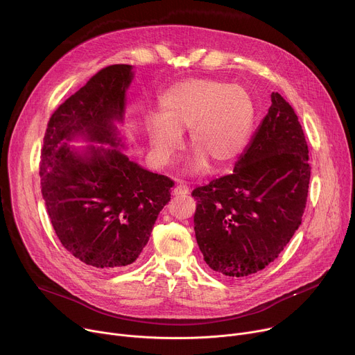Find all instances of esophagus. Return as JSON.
<instances>
[{
	"instance_id": "34e87169",
	"label": "esophagus",
	"mask_w": 355,
	"mask_h": 355,
	"mask_svg": "<svg viewBox=\"0 0 355 355\" xmlns=\"http://www.w3.org/2000/svg\"><path fill=\"white\" fill-rule=\"evenodd\" d=\"M187 193H189V188L181 182L178 185H175V188L173 189V195H175V196H182Z\"/></svg>"
}]
</instances>
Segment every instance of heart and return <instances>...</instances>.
I'll list each match as a JSON object with an SVG mask.
<instances>
[{
	"instance_id": "heart-1",
	"label": "heart",
	"mask_w": 355,
	"mask_h": 355,
	"mask_svg": "<svg viewBox=\"0 0 355 355\" xmlns=\"http://www.w3.org/2000/svg\"><path fill=\"white\" fill-rule=\"evenodd\" d=\"M252 121L254 105L248 92L219 80L192 78L173 85L159 101L157 118L144 122V135L153 157L160 164L171 162L181 147V133L188 130L195 155L192 173L233 162L243 150Z\"/></svg>"
}]
</instances>
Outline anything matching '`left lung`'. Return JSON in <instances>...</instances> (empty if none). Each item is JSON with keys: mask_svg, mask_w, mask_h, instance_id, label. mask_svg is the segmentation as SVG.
Returning a JSON list of instances; mask_svg holds the SVG:
<instances>
[{"mask_svg": "<svg viewBox=\"0 0 355 355\" xmlns=\"http://www.w3.org/2000/svg\"><path fill=\"white\" fill-rule=\"evenodd\" d=\"M309 150L293 108L278 92L232 174L192 191L193 230L207 264L243 278L264 270L302 223Z\"/></svg>", "mask_w": 355, "mask_h": 355, "instance_id": "1", "label": "left lung"}]
</instances>
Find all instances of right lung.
Here are the masks:
<instances>
[{
    "label": "right lung",
    "instance_id": "add662e5",
    "mask_svg": "<svg viewBox=\"0 0 355 355\" xmlns=\"http://www.w3.org/2000/svg\"><path fill=\"white\" fill-rule=\"evenodd\" d=\"M133 77L129 64L98 71L55 111L43 139L40 184L50 222L63 247L98 270L137 260L174 185L122 153L116 123H123ZM78 139L89 146L74 148Z\"/></svg>",
    "mask_w": 355,
    "mask_h": 355
}]
</instances>
